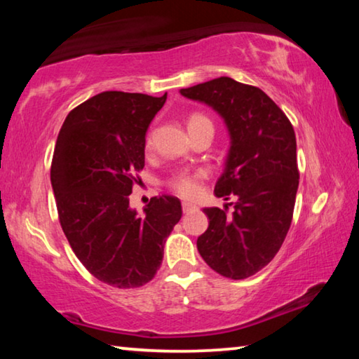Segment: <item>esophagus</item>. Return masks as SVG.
I'll use <instances>...</instances> for the list:
<instances>
[{
    "label": "esophagus",
    "instance_id": "1",
    "mask_svg": "<svg viewBox=\"0 0 359 359\" xmlns=\"http://www.w3.org/2000/svg\"><path fill=\"white\" fill-rule=\"evenodd\" d=\"M194 208H196V205H194L193 203H188V201L182 203V209H184V212H188V210H191V209H194Z\"/></svg>",
    "mask_w": 359,
    "mask_h": 359
}]
</instances>
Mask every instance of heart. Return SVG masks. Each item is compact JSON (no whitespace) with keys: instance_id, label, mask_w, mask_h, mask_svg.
<instances>
[{"instance_id":"obj_1","label":"heart","mask_w":359,"mask_h":359,"mask_svg":"<svg viewBox=\"0 0 359 359\" xmlns=\"http://www.w3.org/2000/svg\"><path fill=\"white\" fill-rule=\"evenodd\" d=\"M204 120H209V118L204 117V115H201V114H193L190 120H188V126L198 123V121H204ZM151 144H154V139H151V136H149L147 141H145V149L147 150L151 149ZM204 175H205L204 171L179 172V174H175L171 180H169V188H171L174 193H177L179 196L194 198L199 191H201V180L204 179Z\"/></svg>"}]
</instances>
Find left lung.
I'll return each instance as SVG.
<instances>
[{"instance_id":"left-lung-1","label":"left lung","mask_w":359,"mask_h":359,"mask_svg":"<svg viewBox=\"0 0 359 359\" xmlns=\"http://www.w3.org/2000/svg\"><path fill=\"white\" fill-rule=\"evenodd\" d=\"M222 115L231 145L215 196H236L234 210L205 208L209 228L198 252L223 277L247 278L280 250L293 218L299 171L291 121L263 90L231 77L182 88Z\"/></svg>"}]
</instances>
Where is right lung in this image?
Returning <instances> with one entry per match:
<instances>
[{
  "label": "right lung",
  "mask_w": 359,
  "mask_h": 359,
  "mask_svg": "<svg viewBox=\"0 0 359 359\" xmlns=\"http://www.w3.org/2000/svg\"><path fill=\"white\" fill-rule=\"evenodd\" d=\"M166 96L102 92L72 109L57 137L50 182L60 224L90 274L115 288L155 277L182 217L179 199L166 194L151 198L144 215L130 208L145 133Z\"/></svg>",
  "instance_id": "add662e5"
}]
</instances>
